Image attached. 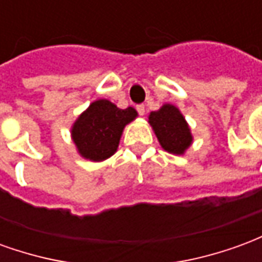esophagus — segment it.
Returning a JSON list of instances; mask_svg holds the SVG:
<instances>
[{
	"label": "esophagus",
	"instance_id": "esophagus-1",
	"mask_svg": "<svg viewBox=\"0 0 262 262\" xmlns=\"http://www.w3.org/2000/svg\"><path fill=\"white\" fill-rule=\"evenodd\" d=\"M136 111H137V114L140 115V116H143V115H144V112H146V109H144V105H143V103L137 105Z\"/></svg>",
	"mask_w": 262,
	"mask_h": 262
}]
</instances>
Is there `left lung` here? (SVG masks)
Instances as JSON below:
<instances>
[{"mask_svg": "<svg viewBox=\"0 0 262 262\" xmlns=\"http://www.w3.org/2000/svg\"><path fill=\"white\" fill-rule=\"evenodd\" d=\"M148 122L153 126L161 147L168 153L182 154L192 143L187 122L174 105L167 103L159 111L151 112Z\"/></svg>", "mask_w": 262, "mask_h": 262, "instance_id": "obj_1", "label": "left lung"}]
</instances>
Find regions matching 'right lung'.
Here are the masks:
<instances>
[{
  "label": "right lung",
  "mask_w": 262,
  "mask_h": 262,
  "mask_svg": "<svg viewBox=\"0 0 262 262\" xmlns=\"http://www.w3.org/2000/svg\"><path fill=\"white\" fill-rule=\"evenodd\" d=\"M133 108L119 109L108 99L90 105L73 126L71 136L82 157L102 161L116 151L120 135L129 122L136 118Z\"/></svg>",
  "instance_id": "obj_1"
}]
</instances>
